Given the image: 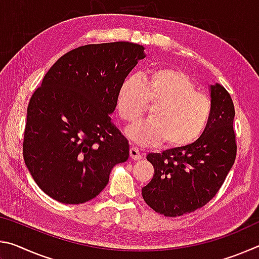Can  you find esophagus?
I'll return each mask as SVG.
<instances>
[{"instance_id": "esophagus-1", "label": "esophagus", "mask_w": 259, "mask_h": 259, "mask_svg": "<svg viewBox=\"0 0 259 259\" xmlns=\"http://www.w3.org/2000/svg\"><path fill=\"white\" fill-rule=\"evenodd\" d=\"M130 157L133 160H140V159H142V153H140L138 147L133 146L130 148Z\"/></svg>"}]
</instances>
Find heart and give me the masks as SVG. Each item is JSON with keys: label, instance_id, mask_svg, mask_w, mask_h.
<instances>
[{"label": "heart", "instance_id": "heart-1", "mask_svg": "<svg viewBox=\"0 0 259 259\" xmlns=\"http://www.w3.org/2000/svg\"><path fill=\"white\" fill-rule=\"evenodd\" d=\"M153 106L151 119L126 130L128 137L143 146L164 140L169 147L195 143L207 130L212 103L196 91L192 78L176 68L162 67L129 77L117 93L116 108L125 123L133 124Z\"/></svg>", "mask_w": 259, "mask_h": 259}]
</instances>
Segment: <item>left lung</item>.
I'll return each instance as SVG.
<instances>
[{
  "mask_svg": "<svg viewBox=\"0 0 259 259\" xmlns=\"http://www.w3.org/2000/svg\"><path fill=\"white\" fill-rule=\"evenodd\" d=\"M211 119L195 143L162 153H150L152 181L143 187L145 202L166 217L183 216L207 204L234 164L236 142L234 105L224 87H210Z\"/></svg>",
  "mask_w": 259,
  "mask_h": 259,
  "instance_id": "left-lung-1",
  "label": "left lung"
}]
</instances>
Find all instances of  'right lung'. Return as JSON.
Returning <instances> with one entry per match:
<instances>
[{
	"mask_svg": "<svg viewBox=\"0 0 259 259\" xmlns=\"http://www.w3.org/2000/svg\"><path fill=\"white\" fill-rule=\"evenodd\" d=\"M145 58L131 42L87 45L56 61L27 107L23 154L41 190L61 203L94 199L113 166L129 157V143L112 123L117 93Z\"/></svg>",
	"mask_w": 259,
	"mask_h": 259,
	"instance_id": "add662e5",
	"label": "right lung"
}]
</instances>
